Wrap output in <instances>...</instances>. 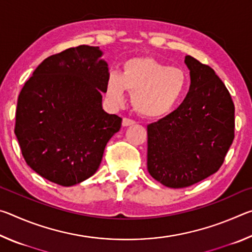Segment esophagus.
Returning <instances> with one entry per match:
<instances>
[{"label":"esophagus","mask_w":252,"mask_h":252,"mask_svg":"<svg viewBox=\"0 0 252 252\" xmlns=\"http://www.w3.org/2000/svg\"><path fill=\"white\" fill-rule=\"evenodd\" d=\"M135 125V121L131 120V119H127V118H123L122 120V126H133Z\"/></svg>","instance_id":"obj_1"}]
</instances>
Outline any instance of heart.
Segmentation results:
<instances>
[{
    "label": "heart",
    "instance_id": "1",
    "mask_svg": "<svg viewBox=\"0 0 252 252\" xmlns=\"http://www.w3.org/2000/svg\"><path fill=\"white\" fill-rule=\"evenodd\" d=\"M188 88L186 72L152 58H133L123 64L120 74L106 78L105 95L110 103L121 105L126 90L132 92V104L140 116L158 119L168 116L180 103Z\"/></svg>",
    "mask_w": 252,
    "mask_h": 252
}]
</instances>
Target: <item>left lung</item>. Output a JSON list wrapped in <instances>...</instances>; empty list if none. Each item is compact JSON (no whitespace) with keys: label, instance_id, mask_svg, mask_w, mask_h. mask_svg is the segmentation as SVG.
<instances>
[{"label":"left lung","instance_id":"8db88e82","mask_svg":"<svg viewBox=\"0 0 252 252\" xmlns=\"http://www.w3.org/2000/svg\"><path fill=\"white\" fill-rule=\"evenodd\" d=\"M189 92L177 110L148 126V171L186 188L218 171L234 138V104L210 66L187 55Z\"/></svg>","mask_w":252,"mask_h":252}]
</instances>
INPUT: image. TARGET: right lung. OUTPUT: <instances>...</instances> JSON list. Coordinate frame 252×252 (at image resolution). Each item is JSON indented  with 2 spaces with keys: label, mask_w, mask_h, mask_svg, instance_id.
Here are the masks:
<instances>
[{
  "label": "right lung",
  "mask_w": 252,
  "mask_h": 252,
  "mask_svg": "<svg viewBox=\"0 0 252 252\" xmlns=\"http://www.w3.org/2000/svg\"><path fill=\"white\" fill-rule=\"evenodd\" d=\"M99 46L46 58L20 92L15 135L25 162L46 180L79 185L99 169L122 119L102 108L109 75Z\"/></svg>",
  "instance_id": "obj_1"
}]
</instances>
